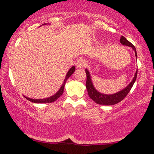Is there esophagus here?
Here are the masks:
<instances>
[{"label":"esophagus","mask_w":154,"mask_h":154,"mask_svg":"<svg viewBox=\"0 0 154 154\" xmlns=\"http://www.w3.org/2000/svg\"><path fill=\"white\" fill-rule=\"evenodd\" d=\"M87 64V62L85 59L83 58H81L79 60H78V61L76 62V66L78 68H83L85 67Z\"/></svg>","instance_id":"obj_1"}]
</instances>
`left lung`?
Returning <instances> with one entry per match:
<instances>
[{"label":"left lung","instance_id":"1","mask_svg":"<svg viewBox=\"0 0 154 154\" xmlns=\"http://www.w3.org/2000/svg\"><path fill=\"white\" fill-rule=\"evenodd\" d=\"M120 43L122 45L129 46L131 47L132 49L135 52V56H137L136 52V48L132 44L128 41L124 36H121V39H120ZM85 73H86V76H87V81H86V88H87L88 95L90 96V97L94 101V102H96L98 104H102V105H113L118 103L121 102L124 98L127 96L128 92L130 91L132 86H133L134 82L136 81L137 79V71H136L134 76L132 79V81L130 82V83L125 88H124L123 90H121V91L116 92L115 94H105L100 93V92L97 91L95 88H94L93 84H92L91 77H90V72L88 71V69H85Z\"/></svg>","mask_w":154,"mask_h":154}]
</instances>
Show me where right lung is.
<instances>
[{"instance_id": "1", "label": "right lung", "mask_w": 154, "mask_h": 154, "mask_svg": "<svg viewBox=\"0 0 154 154\" xmlns=\"http://www.w3.org/2000/svg\"><path fill=\"white\" fill-rule=\"evenodd\" d=\"M75 68L74 66H73L70 69H69L68 73H66V77H65V79L64 81V83H63V84H62V87L60 88V89L58 90V92H57V93L54 94V95H52V96L50 97H48V98L40 99V100H34V99L29 98V97H25V96H24V97L26 98V100L30 101V102H32L33 103H40V104H41V103H51V102H54V101H56L57 100V99L60 97V96H62L63 92H64V85H65V83H66V80L68 79L73 74V72L75 71Z\"/></svg>"}]
</instances>
